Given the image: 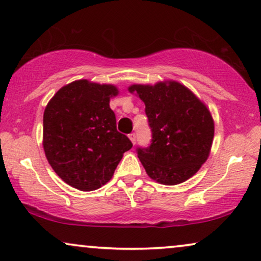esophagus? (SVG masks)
<instances>
[{
	"instance_id": "34e87169",
	"label": "esophagus",
	"mask_w": 261,
	"mask_h": 261,
	"mask_svg": "<svg viewBox=\"0 0 261 261\" xmlns=\"http://www.w3.org/2000/svg\"><path fill=\"white\" fill-rule=\"evenodd\" d=\"M128 138H129V139H130L132 144H133V145H135V141H137V137H135V134H134V133H132V134H129V135H128Z\"/></svg>"
}]
</instances>
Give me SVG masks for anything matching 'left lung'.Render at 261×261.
Listing matches in <instances>:
<instances>
[{"instance_id": "obj_1", "label": "left lung", "mask_w": 261, "mask_h": 261, "mask_svg": "<svg viewBox=\"0 0 261 261\" xmlns=\"http://www.w3.org/2000/svg\"><path fill=\"white\" fill-rule=\"evenodd\" d=\"M145 103L152 144L138 148L146 173L156 183L176 185L191 178L206 162L214 139V120L206 106L176 81L128 88Z\"/></svg>"}]
</instances>
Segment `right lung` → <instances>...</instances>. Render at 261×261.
<instances>
[{
    "instance_id": "obj_1",
    "label": "right lung",
    "mask_w": 261,
    "mask_h": 261,
    "mask_svg": "<svg viewBox=\"0 0 261 261\" xmlns=\"http://www.w3.org/2000/svg\"><path fill=\"white\" fill-rule=\"evenodd\" d=\"M113 84L88 80L60 88L44 112L42 146L55 172L81 191H92L112 179L132 142L116 129L110 98Z\"/></svg>"
}]
</instances>
